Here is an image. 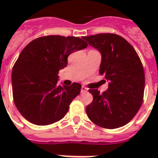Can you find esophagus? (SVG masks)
<instances>
[{
	"instance_id": "obj_1",
	"label": "esophagus",
	"mask_w": 158,
	"mask_h": 158,
	"mask_svg": "<svg viewBox=\"0 0 158 158\" xmlns=\"http://www.w3.org/2000/svg\"><path fill=\"white\" fill-rule=\"evenodd\" d=\"M88 91V89H87L85 86H82L81 88V93H86Z\"/></svg>"
}]
</instances>
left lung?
<instances>
[{
  "mask_svg": "<svg viewBox=\"0 0 158 158\" xmlns=\"http://www.w3.org/2000/svg\"><path fill=\"white\" fill-rule=\"evenodd\" d=\"M83 39L100 52L99 73L108 81V89L102 94L98 89H89L94 100L87 106L88 117L106 129L124 126L143 103L145 76L142 62L135 48L117 34L99 33Z\"/></svg>",
  "mask_w": 158,
  "mask_h": 158,
  "instance_id": "left-lung-1",
  "label": "left lung"
}]
</instances>
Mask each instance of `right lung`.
I'll return each mask as SVG.
<instances>
[{
    "label": "right lung",
    "instance_id": "obj_1",
    "mask_svg": "<svg viewBox=\"0 0 158 158\" xmlns=\"http://www.w3.org/2000/svg\"><path fill=\"white\" fill-rule=\"evenodd\" d=\"M78 37L50 35L36 38L19 56L11 74L15 104L29 122L48 125L66 115L81 84L58 85V73L68 64V56L87 48Z\"/></svg>",
    "mask_w": 158,
    "mask_h": 158
}]
</instances>
